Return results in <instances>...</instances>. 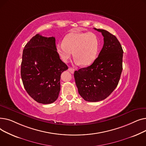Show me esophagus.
I'll return each instance as SVG.
<instances>
[{"label": "esophagus", "mask_w": 146, "mask_h": 146, "mask_svg": "<svg viewBox=\"0 0 146 146\" xmlns=\"http://www.w3.org/2000/svg\"><path fill=\"white\" fill-rule=\"evenodd\" d=\"M68 72H70L71 73H74V70L73 68H71V67H69L68 68Z\"/></svg>", "instance_id": "esophagus-1"}]
</instances>
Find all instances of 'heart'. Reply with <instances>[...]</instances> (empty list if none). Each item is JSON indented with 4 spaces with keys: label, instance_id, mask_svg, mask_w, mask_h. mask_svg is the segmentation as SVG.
Segmentation results:
<instances>
[{
    "label": "heart",
    "instance_id": "obj_1",
    "mask_svg": "<svg viewBox=\"0 0 146 146\" xmlns=\"http://www.w3.org/2000/svg\"><path fill=\"white\" fill-rule=\"evenodd\" d=\"M99 47V41L95 34L72 32L65 36L63 42L57 45V51L65 62L71 58L73 52L75 63L86 66L96 60Z\"/></svg>",
    "mask_w": 146,
    "mask_h": 146
}]
</instances>
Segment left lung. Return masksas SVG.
I'll use <instances>...</instances> for the list:
<instances>
[{"instance_id": "left-lung-1", "label": "left lung", "mask_w": 146, "mask_h": 146, "mask_svg": "<svg viewBox=\"0 0 146 146\" xmlns=\"http://www.w3.org/2000/svg\"><path fill=\"white\" fill-rule=\"evenodd\" d=\"M104 46L90 66L75 71L74 77L80 95L88 102H98L109 96L118 85L122 70L123 50L117 37L104 29Z\"/></svg>"}]
</instances>
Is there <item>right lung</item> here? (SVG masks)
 <instances>
[{
  "instance_id": "1",
  "label": "right lung",
  "mask_w": 146,
  "mask_h": 146,
  "mask_svg": "<svg viewBox=\"0 0 146 146\" xmlns=\"http://www.w3.org/2000/svg\"><path fill=\"white\" fill-rule=\"evenodd\" d=\"M61 60L54 37L40 34L25 45L22 54L21 75L28 95L42 104L55 102L60 91V76L67 70Z\"/></svg>"
}]
</instances>
